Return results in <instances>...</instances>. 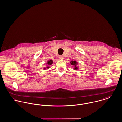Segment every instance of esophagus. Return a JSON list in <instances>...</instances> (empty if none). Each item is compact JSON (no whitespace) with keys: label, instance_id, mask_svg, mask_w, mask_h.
<instances>
[{"label":"esophagus","instance_id":"34e87169","mask_svg":"<svg viewBox=\"0 0 122 122\" xmlns=\"http://www.w3.org/2000/svg\"><path fill=\"white\" fill-rule=\"evenodd\" d=\"M59 59L60 60H62V59H63V56H61V55H60V56H59Z\"/></svg>","mask_w":122,"mask_h":122}]
</instances>
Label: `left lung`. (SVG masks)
Wrapping results in <instances>:
<instances>
[{"instance_id": "left-lung-1", "label": "left lung", "mask_w": 122, "mask_h": 122, "mask_svg": "<svg viewBox=\"0 0 122 122\" xmlns=\"http://www.w3.org/2000/svg\"><path fill=\"white\" fill-rule=\"evenodd\" d=\"M70 63H71L72 65L75 66V68H74V69H75V70L77 69V67H76V65H77V62H76V61H71L70 62Z\"/></svg>"}]
</instances>
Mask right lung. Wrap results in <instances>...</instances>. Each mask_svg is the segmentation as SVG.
<instances>
[{
  "mask_svg": "<svg viewBox=\"0 0 122 122\" xmlns=\"http://www.w3.org/2000/svg\"><path fill=\"white\" fill-rule=\"evenodd\" d=\"M52 60H50V61H48V62H47V64L49 66V65H51V64H52ZM47 68H49V67H47ZM46 68H44V70H45Z\"/></svg>",
  "mask_w": 122,
  "mask_h": 122,
  "instance_id": "right-lung-1",
  "label": "right lung"
}]
</instances>
